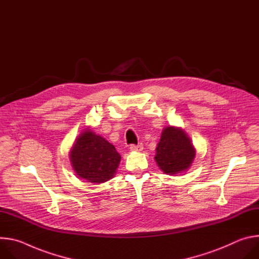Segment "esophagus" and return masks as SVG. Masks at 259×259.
Returning <instances> with one entry per match:
<instances>
[{
	"label": "esophagus",
	"mask_w": 259,
	"mask_h": 259,
	"mask_svg": "<svg viewBox=\"0 0 259 259\" xmlns=\"http://www.w3.org/2000/svg\"><path fill=\"white\" fill-rule=\"evenodd\" d=\"M130 150L133 152H140L143 150V145L142 144H131L130 145Z\"/></svg>",
	"instance_id": "esophagus-1"
}]
</instances>
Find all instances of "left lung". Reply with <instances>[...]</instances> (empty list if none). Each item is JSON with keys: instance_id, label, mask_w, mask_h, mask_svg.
<instances>
[{"instance_id": "1", "label": "left lung", "mask_w": 259, "mask_h": 259, "mask_svg": "<svg viewBox=\"0 0 259 259\" xmlns=\"http://www.w3.org/2000/svg\"><path fill=\"white\" fill-rule=\"evenodd\" d=\"M155 160L160 169L166 174H177L190 168L196 151L182 129L166 127L157 145Z\"/></svg>"}]
</instances>
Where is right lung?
Returning a JSON list of instances; mask_svg holds the SVG:
<instances>
[{
    "label": "right lung",
    "instance_id": "add662e5",
    "mask_svg": "<svg viewBox=\"0 0 259 259\" xmlns=\"http://www.w3.org/2000/svg\"><path fill=\"white\" fill-rule=\"evenodd\" d=\"M69 157L77 175L94 183L113 178L121 161L115 146L91 129H86L76 139Z\"/></svg>",
    "mask_w": 259,
    "mask_h": 259
}]
</instances>
